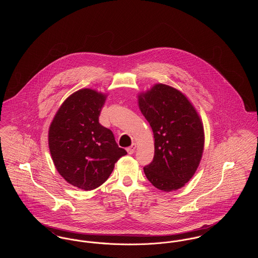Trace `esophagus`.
Returning a JSON list of instances; mask_svg holds the SVG:
<instances>
[{
	"label": "esophagus",
	"instance_id": "obj_1",
	"mask_svg": "<svg viewBox=\"0 0 258 258\" xmlns=\"http://www.w3.org/2000/svg\"><path fill=\"white\" fill-rule=\"evenodd\" d=\"M136 144L135 143H133L131 146L129 148H127V152H128V154H130V155H132L134 152H135V150H136Z\"/></svg>",
	"mask_w": 258,
	"mask_h": 258
}]
</instances>
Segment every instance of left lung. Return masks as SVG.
<instances>
[{"label": "left lung", "instance_id": "left-lung-1", "mask_svg": "<svg viewBox=\"0 0 258 258\" xmlns=\"http://www.w3.org/2000/svg\"><path fill=\"white\" fill-rule=\"evenodd\" d=\"M138 103L155 139L154 159L144 173L161 190L179 189L200 165L205 145L203 122L184 94L166 84H155L140 93Z\"/></svg>", "mask_w": 258, "mask_h": 258}]
</instances>
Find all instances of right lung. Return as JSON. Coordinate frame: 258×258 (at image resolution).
I'll use <instances>...</instances> for the list:
<instances>
[{"mask_svg": "<svg viewBox=\"0 0 258 258\" xmlns=\"http://www.w3.org/2000/svg\"><path fill=\"white\" fill-rule=\"evenodd\" d=\"M106 95L83 88L69 96L48 130V147L59 175L90 190L103 184L127 152L118 147L110 129L99 123Z\"/></svg>", "mask_w": 258, "mask_h": 258, "instance_id": "1", "label": "right lung"}]
</instances>
